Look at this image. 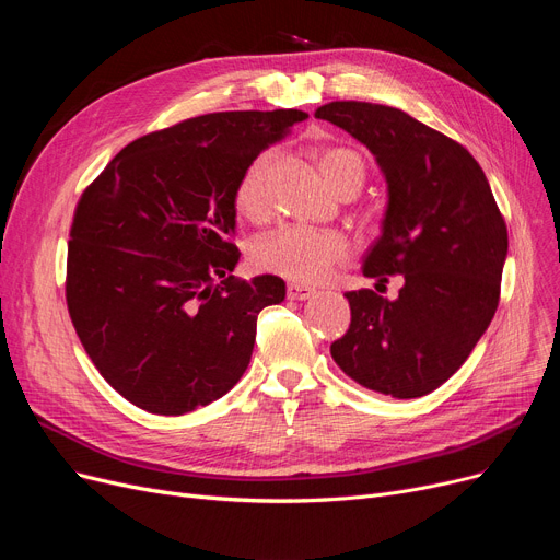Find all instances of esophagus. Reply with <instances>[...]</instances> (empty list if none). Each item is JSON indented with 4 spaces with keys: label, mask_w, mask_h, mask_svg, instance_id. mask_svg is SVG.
<instances>
[{
    "label": "esophagus",
    "mask_w": 560,
    "mask_h": 560,
    "mask_svg": "<svg viewBox=\"0 0 560 560\" xmlns=\"http://www.w3.org/2000/svg\"><path fill=\"white\" fill-rule=\"evenodd\" d=\"M315 288H308V285H302V283H288L285 288V295L288 300H298V302H306L311 298H315Z\"/></svg>",
    "instance_id": "34e87169"
}]
</instances>
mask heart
Returning a JSON list of instances; mask_svg holds the SVG:
<instances>
[{
	"label": "heart",
	"instance_id": "b5f03b06",
	"mask_svg": "<svg viewBox=\"0 0 560 560\" xmlns=\"http://www.w3.org/2000/svg\"><path fill=\"white\" fill-rule=\"evenodd\" d=\"M275 165V152H260L238 176L233 203L249 220H260L268 211V179ZM319 167L327 182L338 190L365 179V163L347 147H329L319 154ZM351 245L336 229H315L304 224H283L254 241L249 258L254 268L298 283L325 281L336 265L349 258Z\"/></svg>",
	"mask_w": 560,
	"mask_h": 560
}]
</instances>
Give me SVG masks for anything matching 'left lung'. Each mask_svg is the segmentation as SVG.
<instances>
[{
	"mask_svg": "<svg viewBox=\"0 0 560 560\" xmlns=\"http://www.w3.org/2000/svg\"><path fill=\"white\" fill-rule=\"evenodd\" d=\"M315 117L361 140L388 182L384 231L363 275L397 300L349 290L351 322L331 345L338 368L381 395H429L467 361L499 304L509 252L504 215L465 147L408 113L370 102H331Z\"/></svg>",
	"mask_w": 560,
	"mask_h": 560,
	"instance_id": "1",
	"label": "left lung"
}]
</instances>
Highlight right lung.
Instances as JSON below:
<instances>
[{
    "mask_svg": "<svg viewBox=\"0 0 560 560\" xmlns=\"http://www.w3.org/2000/svg\"><path fill=\"white\" fill-rule=\"evenodd\" d=\"M306 117H190L129 142L81 192L68 243L70 319L110 388L147 413L186 416L245 374L256 317L283 302L285 283L231 275L241 258L233 188Z\"/></svg>",
    "mask_w": 560,
    "mask_h": 560,
    "instance_id": "right-lung-1",
    "label": "right lung"
}]
</instances>
